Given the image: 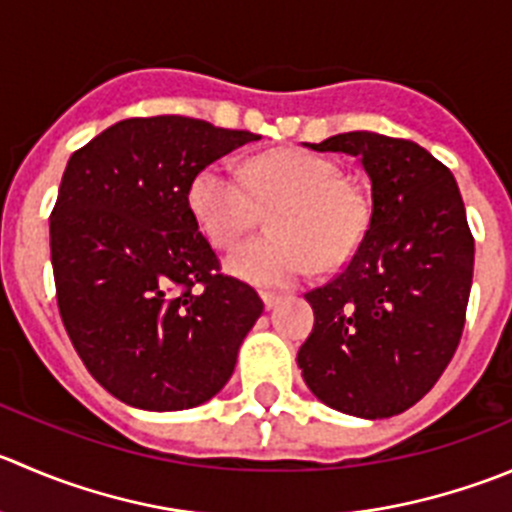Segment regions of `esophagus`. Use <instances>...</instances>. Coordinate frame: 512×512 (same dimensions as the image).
<instances>
[{"instance_id": "obj_1", "label": "esophagus", "mask_w": 512, "mask_h": 512, "mask_svg": "<svg viewBox=\"0 0 512 512\" xmlns=\"http://www.w3.org/2000/svg\"><path fill=\"white\" fill-rule=\"evenodd\" d=\"M282 297L275 295V292H262V302H265V310H275L280 305Z\"/></svg>"}]
</instances>
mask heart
Segmentation results:
<instances>
[{
  "instance_id": "obj_1",
  "label": "heart",
  "mask_w": 512,
  "mask_h": 512,
  "mask_svg": "<svg viewBox=\"0 0 512 512\" xmlns=\"http://www.w3.org/2000/svg\"><path fill=\"white\" fill-rule=\"evenodd\" d=\"M187 202L202 235L230 247L262 212L272 235L252 237L227 255L225 267L255 287H287L322 267L345 265L367 230V202L342 180L335 162L302 150H275L247 165L245 180L227 165L192 177Z\"/></svg>"
}]
</instances>
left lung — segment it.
<instances>
[{
	"label": "left lung",
	"mask_w": 512,
	"mask_h": 512,
	"mask_svg": "<svg viewBox=\"0 0 512 512\" xmlns=\"http://www.w3.org/2000/svg\"><path fill=\"white\" fill-rule=\"evenodd\" d=\"M312 150L357 157L372 210L345 270L305 295L315 325L297 365L327 408L393 418L430 393L463 335L475 260L463 197L410 140L345 132Z\"/></svg>",
	"instance_id": "left-lung-1"
}]
</instances>
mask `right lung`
<instances>
[{
  "mask_svg": "<svg viewBox=\"0 0 512 512\" xmlns=\"http://www.w3.org/2000/svg\"><path fill=\"white\" fill-rule=\"evenodd\" d=\"M255 140L160 114L122 119L69 157L49 217L59 315L89 375L124 405L197 408L235 372L265 305L217 272L187 190Z\"/></svg>",
  "mask_w": 512,
  "mask_h": 512,
  "instance_id": "1",
  "label": "right lung"
}]
</instances>
